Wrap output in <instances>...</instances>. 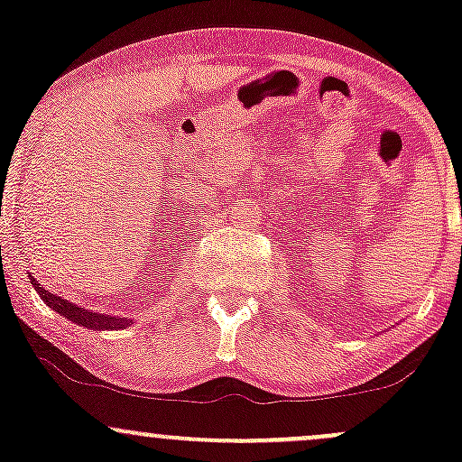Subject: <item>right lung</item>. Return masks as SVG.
Segmentation results:
<instances>
[{
    "mask_svg": "<svg viewBox=\"0 0 462 462\" xmlns=\"http://www.w3.org/2000/svg\"><path fill=\"white\" fill-rule=\"evenodd\" d=\"M32 286L36 288V292H39V297L43 299L51 310H56V312H59L60 316H65V319H69V320H74V323L82 325V328H89V329L128 328V320L116 319V316H108V314L91 312V310H85V308H80V305L69 303V300L56 297V294H51V292H48V290L41 288L39 283L34 282V279H32Z\"/></svg>",
    "mask_w": 462,
    "mask_h": 462,
    "instance_id": "1",
    "label": "right lung"
}]
</instances>
